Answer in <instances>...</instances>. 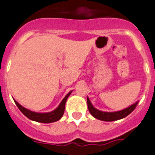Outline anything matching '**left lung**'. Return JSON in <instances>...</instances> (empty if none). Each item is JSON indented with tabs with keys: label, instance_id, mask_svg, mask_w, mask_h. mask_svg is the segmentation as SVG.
Instances as JSON below:
<instances>
[{
	"label": "left lung",
	"instance_id": "1",
	"mask_svg": "<svg viewBox=\"0 0 155 155\" xmlns=\"http://www.w3.org/2000/svg\"><path fill=\"white\" fill-rule=\"evenodd\" d=\"M87 101L88 110H89L91 114L94 117H95L96 119L104 120V121H114V120H117L124 118L125 117L129 115L136 109V105L138 104V102H136V103L132 105L129 107L126 108V109H124L123 110H120V111L102 112L100 111V110H97V109L94 107L88 97L87 98Z\"/></svg>",
	"mask_w": 155,
	"mask_h": 155
}]
</instances>
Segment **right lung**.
Masks as SVG:
<instances>
[{"label":"right lung","mask_w":155,"mask_h":155,"mask_svg":"<svg viewBox=\"0 0 155 155\" xmlns=\"http://www.w3.org/2000/svg\"><path fill=\"white\" fill-rule=\"evenodd\" d=\"M71 91H70L68 94L67 95L64 97V99L62 100V102H61L59 106L55 110H53L50 113H45V114L35 113V112H32L31 110L25 109L21 105H19L16 101H15V103L16 104V106L19 108V110L30 120H32L37 122H41V123H52V122L57 121L62 117L64 112V109H65L66 101H67L68 96L71 94Z\"/></svg>","instance_id":"right-lung-1"}]
</instances>
